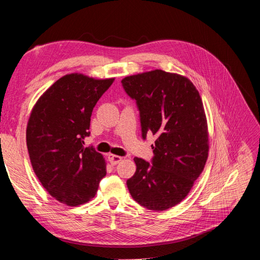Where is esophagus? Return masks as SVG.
Returning a JSON list of instances; mask_svg holds the SVG:
<instances>
[{"instance_id":"esophagus-1","label":"esophagus","mask_w":260,"mask_h":260,"mask_svg":"<svg viewBox=\"0 0 260 260\" xmlns=\"http://www.w3.org/2000/svg\"><path fill=\"white\" fill-rule=\"evenodd\" d=\"M108 158H109V161H110L111 165H113V166L117 165L119 161H122V159H123V157H121V156L112 155V154H110V155L108 156Z\"/></svg>"}]
</instances>
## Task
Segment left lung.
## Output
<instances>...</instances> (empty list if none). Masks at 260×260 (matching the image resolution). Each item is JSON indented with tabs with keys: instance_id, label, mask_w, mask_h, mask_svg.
I'll use <instances>...</instances> for the list:
<instances>
[{
	"instance_id": "left-lung-1",
	"label": "left lung",
	"mask_w": 260,
	"mask_h": 260,
	"mask_svg": "<svg viewBox=\"0 0 260 260\" xmlns=\"http://www.w3.org/2000/svg\"><path fill=\"white\" fill-rule=\"evenodd\" d=\"M136 100L143 138L156 136L150 165L134 158L127 180L132 198L148 210L165 211L189 194L209 156V131L199 91L187 77L160 69L122 80Z\"/></svg>"
}]
</instances>
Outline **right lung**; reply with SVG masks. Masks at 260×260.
Listing matches in <instances>:
<instances>
[{
    "mask_svg": "<svg viewBox=\"0 0 260 260\" xmlns=\"http://www.w3.org/2000/svg\"><path fill=\"white\" fill-rule=\"evenodd\" d=\"M113 81L114 78L66 75L31 110L26 143L32 169L46 191L63 204L89 202L106 175L103 156L83 145L90 135L93 108Z\"/></svg>",
    "mask_w": 260,
    "mask_h": 260,
    "instance_id": "1",
    "label": "right lung"
}]
</instances>
